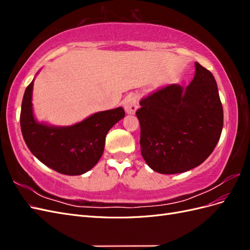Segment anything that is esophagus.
Returning a JSON list of instances; mask_svg holds the SVG:
<instances>
[{
	"instance_id": "1",
	"label": "esophagus",
	"mask_w": 250,
	"mask_h": 250,
	"mask_svg": "<svg viewBox=\"0 0 250 250\" xmlns=\"http://www.w3.org/2000/svg\"><path fill=\"white\" fill-rule=\"evenodd\" d=\"M124 108L127 113H134L138 109V97L135 95L128 96L124 100Z\"/></svg>"
}]
</instances>
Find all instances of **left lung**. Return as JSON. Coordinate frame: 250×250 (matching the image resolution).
Segmentation results:
<instances>
[{"mask_svg": "<svg viewBox=\"0 0 250 250\" xmlns=\"http://www.w3.org/2000/svg\"><path fill=\"white\" fill-rule=\"evenodd\" d=\"M141 105L135 112L141 125V153L152 170L186 172L214 151L223 127V108L213 74L198 62L187 87L168 85Z\"/></svg>", "mask_w": 250, "mask_h": 250, "instance_id": "1", "label": "left lung"}]
</instances>
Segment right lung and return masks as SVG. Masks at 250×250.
<instances>
[{
	"label": "right lung",
	"instance_id": "1",
	"mask_svg": "<svg viewBox=\"0 0 250 250\" xmlns=\"http://www.w3.org/2000/svg\"><path fill=\"white\" fill-rule=\"evenodd\" d=\"M33 81L21 102V129L26 145L49 168L65 175H80L100 160L105 137L125 116L122 107L97 112L70 127H51L37 123L32 112Z\"/></svg>",
	"mask_w": 250,
	"mask_h": 250
}]
</instances>
